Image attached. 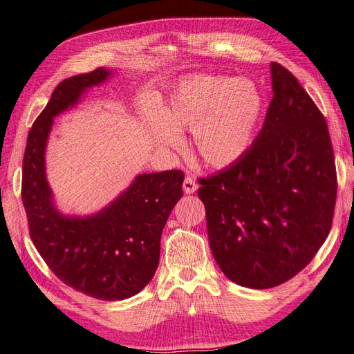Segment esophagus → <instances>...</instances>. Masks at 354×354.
<instances>
[{
    "instance_id": "esophagus-1",
    "label": "esophagus",
    "mask_w": 354,
    "mask_h": 354,
    "mask_svg": "<svg viewBox=\"0 0 354 354\" xmlns=\"http://www.w3.org/2000/svg\"><path fill=\"white\" fill-rule=\"evenodd\" d=\"M197 188H198V185H197V183H196L193 176H187L184 179V192H185V194L196 193Z\"/></svg>"
}]
</instances>
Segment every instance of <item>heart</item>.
I'll list each match as a JSON object with an SVG mask.
<instances>
[{"instance_id":"heart-1","label":"heart","mask_w":354,"mask_h":354,"mask_svg":"<svg viewBox=\"0 0 354 354\" xmlns=\"http://www.w3.org/2000/svg\"><path fill=\"white\" fill-rule=\"evenodd\" d=\"M261 112V98L248 80L197 75L184 80L153 125L156 140L175 147L180 130H192L205 165L227 167L247 152Z\"/></svg>"}]
</instances>
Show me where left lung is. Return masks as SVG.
<instances>
[{
  "mask_svg": "<svg viewBox=\"0 0 354 354\" xmlns=\"http://www.w3.org/2000/svg\"><path fill=\"white\" fill-rule=\"evenodd\" d=\"M263 127L243 156L198 178L214 259L233 283L270 288L297 275L332 227L337 167L328 124L293 73L270 64Z\"/></svg>",
  "mask_w": 354,
  "mask_h": 354,
  "instance_id": "obj_1",
  "label": "left lung"
}]
</instances>
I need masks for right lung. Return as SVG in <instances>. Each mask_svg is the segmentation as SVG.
<instances>
[{
  "instance_id": "1",
  "label": "right lung",
  "mask_w": 354,
  "mask_h": 354,
  "mask_svg": "<svg viewBox=\"0 0 354 354\" xmlns=\"http://www.w3.org/2000/svg\"><path fill=\"white\" fill-rule=\"evenodd\" d=\"M107 76V70L95 68L64 79L53 91L28 133L22 202L31 241L62 283L102 301H122L138 295L156 274L161 233L183 197L184 171L140 175L111 206L88 218L57 212L44 175V148L53 116Z\"/></svg>"
}]
</instances>
